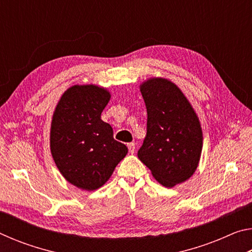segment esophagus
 <instances>
[{
  "label": "esophagus",
  "instance_id": "1",
  "mask_svg": "<svg viewBox=\"0 0 252 252\" xmlns=\"http://www.w3.org/2000/svg\"><path fill=\"white\" fill-rule=\"evenodd\" d=\"M127 149H129V152L131 153V155H133L135 151V143L134 142L127 143Z\"/></svg>",
  "mask_w": 252,
  "mask_h": 252
}]
</instances>
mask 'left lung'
Here are the masks:
<instances>
[{
    "label": "left lung",
    "mask_w": 252,
    "mask_h": 252,
    "mask_svg": "<svg viewBox=\"0 0 252 252\" xmlns=\"http://www.w3.org/2000/svg\"><path fill=\"white\" fill-rule=\"evenodd\" d=\"M146 103L147 135L138 158L167 188L188 180L198 168L202 151L199 118L171 81L152 78L140 85Z\"/></svg>",
    "instance_id": "left-lung-1"
}]
</instances>
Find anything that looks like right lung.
<instances>
[{"instance_id":"add662e5","label":"right lung","mask_w":252,"mask_h":252,"mask_svg":"<svg viewBox=\"0 0 252 252\" xmlns=\"http://www.w3.org/2000/svg\"><path fill=\"white\" fill-rule=\"evenodd\" d=\"M110 92L94 84L73 85L63 93L53 113L50 148L59 171L82 190L99 189L126 156L101 113Z\"/></svg>"}]
</instances>
